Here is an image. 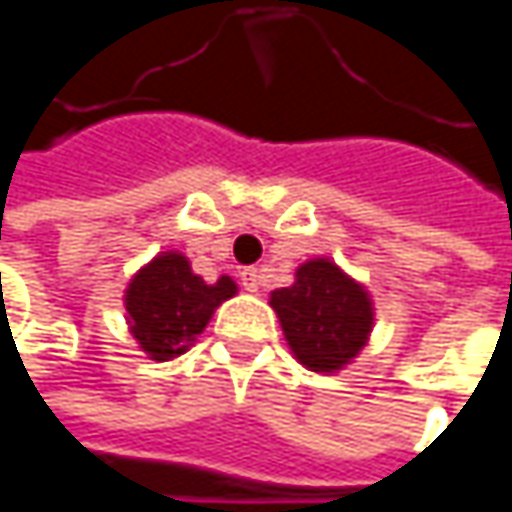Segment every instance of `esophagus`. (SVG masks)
<instances>
[{"label":"esophagus","mask_w":512,"mask_h":512,"mask_svg":"<svg viewBox=\"0 0 512 512\" xmlns=\"http://www.w3.org/2000/svg\"><path fill=\"white\" fill-rule=\"evenodd\" d=\"M240 284H243L249 293H260V287H263V272L255 269V266L243 269V272H240Z\"/></svg>","instance_id":"esophagus-1"}]
</instances>
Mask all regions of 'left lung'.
<instances>
[{"instance_id":"1","label":"left lung","mask_w":512,"mask_h":512,"mask_svg":"<svg viewBox=\"0 0 512 512\" xmlns=\"http://www.w3.org/2000/svg\"><path fill=\"white\" fill-rule=\"evenodd\" d=\"M269 305L296 361L314 373H338L373 329L370 293L329 257L305 260L290 287L272 290Z\"/></svg>"}]
</instances>
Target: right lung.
<instances>
[{
  "label": "right lung",
  "instance_id": "obj_1",
  "mask_svg": "<svg viewBox=\"0 0 512 512\" xmlns=\"http://www.w3.org/2000/svg\"><path fill=\"white\" fill-rule=\"evenodd\" d=\"M234 293L237 284L231 275L207 284L180 252H159L124 290L127 323L142 353L168 361L195 344L213 311Z\"/></svg>",
  "mask_w": 512,
  "mask_h": 512
}]
</instances>
